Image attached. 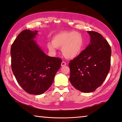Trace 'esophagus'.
I'll return each instance as SVG.
<instances>
[{"instance_id":"1","label":"esophagus","mask_w":122,"mask_h":122,"mask_svg":"<svg viewBox=\"0 0 122 122\" xmlns=\"http://www.w3.org/2000/svg\"><path fill=\"white\" fill-rule=\"evenodd\" d=\"M66 65V63L65 61H62L61 63V66H65Z\"/></svg>"}]
</instances>
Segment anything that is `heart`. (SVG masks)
I'll return each mask as SVG.
<instances>
[{
    "label": "heart",
    "instance_id": "b5f03b06",
    "mask_svg": "<svg viewBox=\"0 0 122 122\" xmlns=\"http://www.w3.org/2000/svg\"><path fill=\"white\" fill-rule=\"evenodd\" d=\"M47 46L53 52H55L57 48H61L64 56L73 59L77 57L84 49V37L75 31H62L53 36L52 42H48Z\"/></svg>",
    "mask_w": 122,
    "mask_h": 122
}]
</instances>
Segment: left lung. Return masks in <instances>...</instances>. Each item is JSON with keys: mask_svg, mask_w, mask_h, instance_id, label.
I'll return each mask as SVG.
<instances>
[{"mask_svg": "<svg viewBox=\"0 0 122 122\" xmlns=\"http://www.w3.org/2000/svg\"><path fill=\"white\" fill-rule=\"evenodd\" d=\"M90 43L77 57L70 61V81L84 93H90L101 86L110 68L112 50L101 34L88 31Z\"/></svg>", "mask_w": 122, "mask_h": 122, "instance_id": "8db88e82", "label": "left lung"}]
</instances>
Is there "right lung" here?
<instances>
[{"instance_id":"right-lung-1","label":"right lung","mask_w":122,"mask_h":122,"mask_svg":"<svg viewBox=\"0 0 122 122\" xmlns=\"http://www.w3.org/2000/svg\"><path fill=\"white\" fill-rule=\"evenodd\" d=\"M37 33L24 30L10 48L13 73L23 90L33 95L42 94L48 90L62 61L43 51L34 40Z\"/></svg>"}]
</instances>
